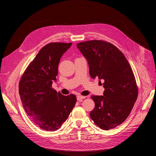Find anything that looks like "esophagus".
Wrapping results in <instances>:
<instances>
[{"mask_svg":"<svg viewBox=\"0 0 156 156\" xmlns=\"http://www.w3.org/2000/svg\"><path fill=\"white\" fill-rule=\"evenodd\" d=\"M85 96H82V95H78L77 96V100L78 101H82V99H85Z\"/></svg>","mask_w":156,"mask_h":156,"instance_id":"1","label":"esophagus"}]
</instances>
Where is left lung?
I'll return each instance as SVG.
<instances>
[{"label":"left lung","instance_id":"1","mask_svg":"<svg viewBox=\"0 0 156 156\" xmlns=\"http://www.w3.org/2000/svg\"><path fill=\"white\" fill-rule=\"evenodd\" d=\"M89 65L90 75L104 80V95H92L95 108L90 113L94 123L108 130L123 122L138 97L133 70L125 55L113 44L103 40L77 44Z\"/></svg>","mask_w":156,"mask_h":156}]
</instances>
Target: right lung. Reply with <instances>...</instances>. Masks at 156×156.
I'll use <instances>...</instances> for the list:
<instances>
[{"label":"right lung","mask_w":156,"mask_h":156,"mask_svg":"<svg viewBox=\"0 0 156 156\" xmlns=\"http://www.w3.org/2000/svg\"><path fill=\"white\" fill-rule=\"evenodd\" d=\"M71 45L52 42L43 47L19 83V94L27 115L37 126L49 132L61 128L76 102L75 95H63L52 87L61 57Z\"/></svg>","instance_id":"1"}]
</instances>
